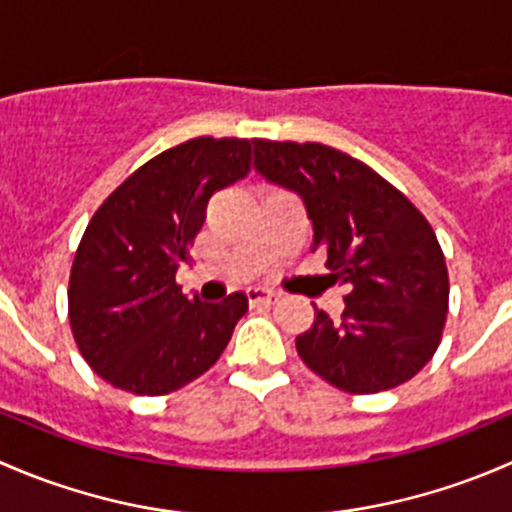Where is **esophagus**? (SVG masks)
I'll return each mask as SVG.
<instances>
[{"label": "esophagus", "mask_w": 512, "mask_h": 512, "mask_svg": "<svg viewBox=\"0 0 512 512\" xmlns=\"http://www.w3.org/2000/svg\"><path fill=\"white\" fill-rule=\"evenodd\" d=\"M247 299H250V304H275L280 297L267 287H250L247 289Z\"/></svg>", "instance_id": "1"}]
</instances>
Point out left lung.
I'll list each match as a JSON object with an SVG mask.
<instances>
[{
    "instance_id": "obj_1",
    "label": "left lung",
    "mask_w": 512,
    "mask_h": 512,
    "mask_svg": "<svg viewBox=\"0 0 512 512\" xmlns=\"http://www.w3.org/2000/svg\"><path fill=\"white\" fill-rule=\"evenodd\" d=\"M255 173L292 190L312 223V252L349 289L334 322L317 309L297 337L304 364L349 394L416 376L441 342L448 270L428 220L376 170L322 143L252 141Z\"/></svg>"
}]
</instances>
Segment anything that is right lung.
<instances>
[{
  "mask_svg": "<svg viewBox=\"0 0 512 512\" xmlns=\"http://www.w3.org/2000/svg\"><path fill=\"white\" fill-rule=\"evenodd\" d=\"M250 153L237 138L180 143L123 180L91 218L71 267L69 319L81 356L116 389L170 394L225 352L245 292L200 302L185 297L175 272L208 200L245 178Z\"/></svg>",
  "mask_w": 512,
  "mask_h": 512,
  "instance_id": "add662e5",
  "label": "right lung"
}]
</instances>
